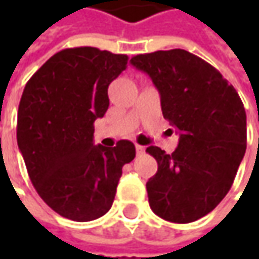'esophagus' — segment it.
<instances>
[{"label":"esophagus","instance_id":"34e87169","mask_svg":"<svg viewBox=\"0 0 259 259\" xmlns=\"http://www.w3.org/2000/svg\"><path fill=\"white\" fill-rule=\"evenodd\" d=\"M135 150H137V154H138V155L144 154L145 147H143V145H140V144H137V145H135Z\"/></svg>","mask_w":259,"mask_h":259}]
</instances>
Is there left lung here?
<instances>
[{"label":"left lung","mask_w":259,"mask_h":259,"mask_svg":"<svg viewBox=\"0 0 259 259\" xmlns=\"http://www.w3.org/2000/svg\"><path fill=\"white\" fill-rule=\"evenodd\" d=\"M131 65L151 77L180 134L171 154L147 148L158 164L147 182L150 207L168 222H194L232 187L246 150L244 104L218 69L182 49L137 55Z\"/></svg>","instance_id":"left-lung-1"}]
</instances>
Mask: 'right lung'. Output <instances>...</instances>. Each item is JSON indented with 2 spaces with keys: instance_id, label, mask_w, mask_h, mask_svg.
<instances>
[{
  "instance_id": "add662e5",
  "label": "right lung",
  "mask_w": 259,
  "mask_h": 259,
  "mask_svg": "<svg viewBox=\"0 0 259 259\" xmlns=\"http://www.w3.org/2000/svg\"><path fill=\"white\" fill-rule=\"evenodd\" d=\"M128 56L96 47L52 56L24 88L17 143L38 196L76 222L104 216L112 206L122 167L135 157L128 140L94 144V122L109 106L108 86L126 69Z\"/></svg>"
}]
</instances>
